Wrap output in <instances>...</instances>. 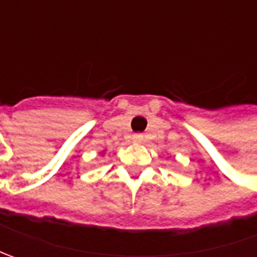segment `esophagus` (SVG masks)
I'll return each mask as SVG.
<instances>
[{"label": "esophagus", "mask_w": 257, "mask_h": 257, "mask_svg": "<svg viewBox=\"0 0 257 257\" xmlns=\"http://www.w3.org/2000/svg\"><path fill=\"white\" fill-rule=\"evenodd\" d=\"M133 140L134 142H137V143H140V142H143V136H142V134H134Z\"/></svg>", "instance_id": "esophagus-1"}]
</instances>
